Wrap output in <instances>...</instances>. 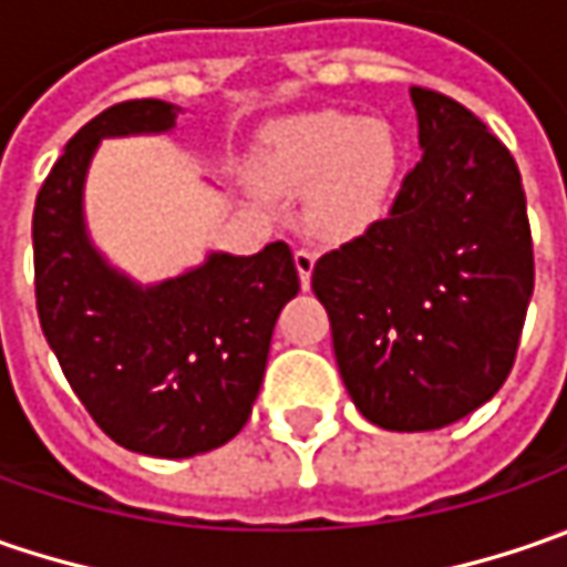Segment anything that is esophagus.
<instances>
[{
  "mask_svg": "<svg viewBox=\"0 0 567 567\" xmlns=\"http://www.w3.org/2000/svg\"><path fill=\"white\" fill-rule=\"evenodd\" d=\"M313 262H317V254L308 250V247H301V250H295V266H298V276H301V285L310 288V272H313Z\"/></svg>",
  "mask_w": 567,
  "mask_h": 567,
  "instance_id": "34e87169",
  "label": "esophagus"
}]
</instances>
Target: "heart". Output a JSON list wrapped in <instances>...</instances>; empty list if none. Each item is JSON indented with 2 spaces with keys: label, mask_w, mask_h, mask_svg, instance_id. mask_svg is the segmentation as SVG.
<instances>
[{
  "label": "heart",
  "mask_w": 567,
  "mask_h": 567,
  "mask_svg": "<svg viewBox=\"0 0 567 567\" xmlns=\"http://www.w3.org/2000/svg\"><path fill=\"white\" fill-rule=\"evenodd\" d=\"M396 177V142L381 120L313 113L282 126L259 164L276 193H310L313 231L346 240L368 231L386 209Z\"/></svg>",
  "instance_id": "1"
}]
</instances>
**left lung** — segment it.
<instances>
[{"label": "left lung", "instance_id": "1", "mask_svg": "<svg viewBox=\"0 0 567 567\" xmlns=\"http://www.w3.org/2000/svg\"><path fill=\"white\" fill-rule=\"evenodd\" d=\"M422 161L390 215L317 259L310 288L358 412L434 431L507 381L533 295L520 171L473 111L412 87Z\"/></svg>", "mask_w": 567, "mask_h": 567}]
</instances>
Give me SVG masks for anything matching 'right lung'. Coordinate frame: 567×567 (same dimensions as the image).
I'll return each mask as SVG.
<instances>
[{"instance_id":"1","label":"right lung","mask_w":567,"mask_h":567,"mask_svg":"<svg viewBox=\"0 0 567 567\" xmlns=\"http://www.w3.org/2000/svg\"><path fill=\"white\" fill-rule=\"evenodd\" d=\"M174 104L142 97L97 113L47 174L34 206L40 330L97 429L148 456H196L247 425L279 310L298 295L285 240L254 257L209 254L142 288L85 231L87 164L101 138L167 133Z\"/></svg>"}]
</instances>
